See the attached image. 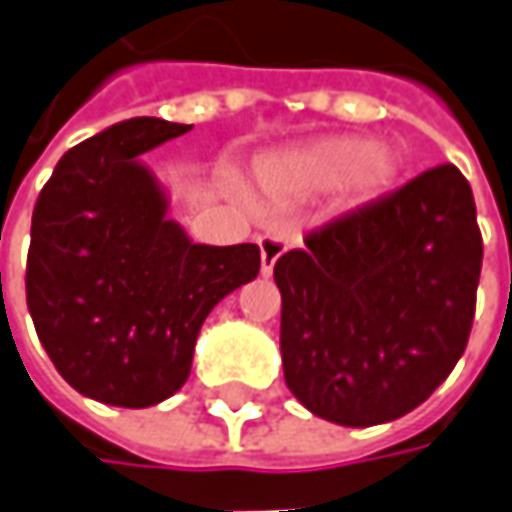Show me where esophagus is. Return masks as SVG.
<instances>
[{
	"label": "esophagus",
	"mask_w": 512,
	"mask_h": 512,
	"mask_svg": "<svg viewBox=\"0 0 512 512\" xmlns=\"http://www.w3.org/2000/svg\"><path fill=\"white\" fill-rule=\"evenodd\" d=\"M257 243H260V272H263V277H269L274 272L277 257L286 252V240L266 235V238H260Z\"/></svg>",
	"instance_id": "esophagus-1"
}]
</instances>
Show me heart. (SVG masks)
<instances>
[{
    "mask_svg": "<svg viewBox=\"0 0 512 512\" xmlns=\"http://www.w3.org/2000/svg\"><path fill=\"white\" fill-rule=\"evenodd\" d=\"M394 150L368 144L357 135H334L306 147L274 150L255 161L257 186L277 201L311 198L340 189L351 198H365L397 178Z\"/></svg>",
    "mask_w": 512,
    "mask_h": 512,
    "instance_id": "b5f03b06",
    "label": "heart"
}]
</instances>
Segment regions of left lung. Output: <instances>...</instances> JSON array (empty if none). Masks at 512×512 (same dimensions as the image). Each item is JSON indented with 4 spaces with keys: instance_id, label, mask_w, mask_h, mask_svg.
<instances>
[{
    "instance_id": "obj_1",
    "label": "left lung",
    "mask_w": 512,
    "mask_h": 512,
    "mask_svg": "<svg viewBox=\"0 0 512 512\" xmlns=\"http://www.w3.org/2000/svg\"><path fill=\"white\" fill-rule=\"evenodd\" d=\"M479 272L476 203L453 164L320 226L274 263L289 391L345 428L411 414L465 354Z\"/></svg>"
}]
</instances>
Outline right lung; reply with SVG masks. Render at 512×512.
I'll return each instance as SVG.
<instances>
[{
    "label": "right lung",
    "instance_id": "obj_1",
    "mask_svg": "<svg viewBox=\"0 0 512 512\" xmlns=\"http://www.w3.org/2000/svg\"><path fill=\"white\" fill-rule=\"evenodd\" d=\"M189 130L150 115L107 127L64 152L33 209V326L56 371L104 405L172 397L209 311L260 272L255 243H195L169 218L167 186L141 155Z\"/></svg>",
    "mask_w": 512,
    "mask_h": 512
}]
</instances>
